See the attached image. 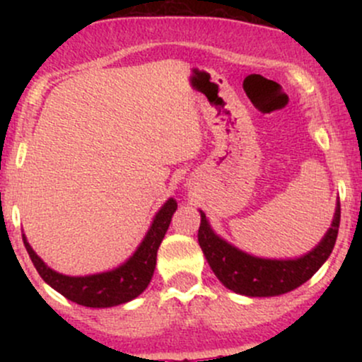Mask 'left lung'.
<instances>
[{
	"mask_svg": "<svg viewBox=\"0 0 362 362\" xmlns=\"http://www.w3.org/2000/svg\"><path fill=\"white\" fill-rule=\"evenodd\" d=\"M199 213L201 226L197 238L207 264L224 288L248 298L279 296L311 279L334 250L340 224V202L337 201L330 228L317 247L296 259H264L226 242L211 228L206 214L201 209Z\"/></svg>",
	"mask_w": 362,
	"mask_h": 362,
	"instance_id": "left-lung-1",
	"label": "left lung"
}]
</instances>
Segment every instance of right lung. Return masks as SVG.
<instances>
[{"label":"right lung","instance_id":"obj_1","mask_svg":"<svg viewBox=\"0 0 362 362\" xmlns=\"http://www.w3.org/2000/svg\"><path fill=\"white\" fill-rule=\"evenodd\" d=\"M177 211V201L170 197L149 224L146 235L141 240L134 253L126 262L105 272L88 274V276H66L56 272L34 252L28 243L27 236H23V245L28 255L34 262L40 277L68 298L69 301L78 303L88 308H110V306L124 305V303L138 298L148 288L156 267V253L167 233L172 216Z\"/></svg>","mask_w":362,"mask_h":362}]
</instances>
